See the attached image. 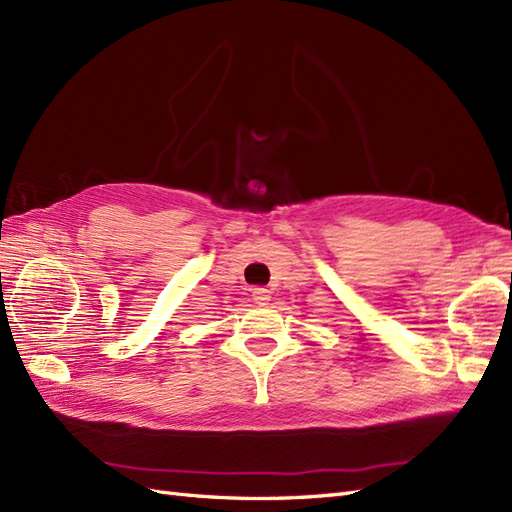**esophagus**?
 Listing matches in <instances>:
<instances>
[{
    "instance_id": "1",
    "label": "esophagus",
    "mask_w": 512,
    "mask_h": 512,
    "mask_svg": "<svg viewBox=\"0 0 512 512\" xmlns=\"http://www.w3.org/2000/svg\"><path fill=\"white\" fill-rule=\"evenodd\" d=\"M252 299H254V303H258V306H267L271 295L267 288H252Z\"/></svg>"
}]
</instances>
